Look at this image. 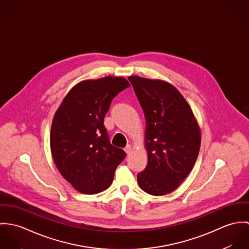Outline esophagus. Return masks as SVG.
Segmentation results:
<instances>
[{
	"mask_svg": "<svg viewBox=\"0 0 249 249\" xmlns=\"http://www.w3.org/2000/svg\"><path fill=\"white\" fill-rule=\"evenodd\" d=\"M124 150H125V152H126V154L128 155V154H130V153L132 152V146H131V145H127V147H126Z\"/></svg>",
	"mask_w": 249,
	"mask_h": 249,
	"instance_id": "esophagus-1",
	"label": "esophagus"
}]
</instances>
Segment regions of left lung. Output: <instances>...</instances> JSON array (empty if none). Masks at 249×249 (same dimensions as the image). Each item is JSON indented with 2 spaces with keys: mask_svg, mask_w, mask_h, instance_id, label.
I'll return each mask as SVG.
<instances>
[{
  "mask_svg": "<svg viewBox=\"0 0 249 249\" xmlns=\"http://www.w3.org/2000/svg\"><path fill=\"white\" fill-rule=\"evenodd\" d=\"M146 120L144 145L148 164L138 175L139 187L153 196L175 191L193 169L200 148V130L192 109L170 83L128 77Z\"/></svg>",
  "mask_w": 249,
  "mask_h": 249,
  "instance_id": "left-lung-1",
  "label": "left lung"
}]
</instances>
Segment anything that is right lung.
<instances>
[{"label":"right lung","instance_id":"right-lung-1","mask_svg":"<svg viewBox=\"0 0 249 249\" xmlns=\"http://www.w3.org/2000/svg\"><path fill=\"white\" fill-rule=\"evenodd\" d=\"M124 77L106 76L76 84L57 109L51 130V151L63 178L82 194L109 188L125 159L112 146L104 127L111 100L130 87Z\"/></svg>","mask_w":249,"mask_h":249}]
</instances>
